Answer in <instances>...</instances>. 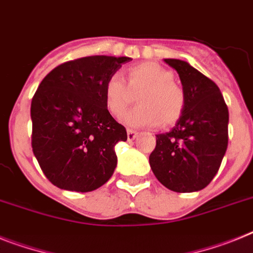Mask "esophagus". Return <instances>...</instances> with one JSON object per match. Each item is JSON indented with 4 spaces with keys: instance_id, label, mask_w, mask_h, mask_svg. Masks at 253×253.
Listing matches in <instances>:
<instances>
[{
    "instance_id": "esophagus-1",
    "label": "esophagus",
    "mask_w": 253,
    "mask_h": 253,
    "mask_svg": "<svg viewBox=\"0 0 253 253\" xmlns=\"http://www.w3.org/2000/svg\"><path fill=\"white\" fill-rule=\"evenodd\" d=\"M137 136V132L135 130H127V139L130 140V141H132V140L136 139Z\"/></svg>"
}]
</instances>
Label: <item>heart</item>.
<instances>
[{
    "mask_svg": "<svg viewBox=\"0 0 253 253\" xmlns=\"http://www.w3.org/2000/svg\"><path fill=\"white\" fill-rule=\"evenodd\" d=\"M127 86L118 74L104 84V103L112 116L121 117L137 94L139 107L125 114L123 122L133 128L173 125L185 109V92L172 80V73L154 61H145L126 71Z\"/></svg>",
    "mask_w": 253,
    "mask_h": 253,
    "instance_id": "b5f03b06",
    "label": "heart"
}]
</instances>
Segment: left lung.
I'll list each match as a JSON object with an SVG mask.
<instances>
[{"label":"left lung","mask_w":253,"mask_h":253,"mask_svg":"<svg viewBox=\"0 0 253 253\" xmlns=\"http://www.w3.org/2000/svg\"><path fill=\"white\" fill-rule=\"evenodd\" d=\"M176 69L185 92V109L169 132L157 135L149 163L158 181L177 193L198 192L217 173L228 148L229 110L217 84L179 59Z\"/></svg>","instance_id":"left-lung-1"}]
</instances>
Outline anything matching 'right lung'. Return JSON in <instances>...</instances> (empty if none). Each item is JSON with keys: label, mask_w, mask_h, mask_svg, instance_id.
<instances>
[{"label": "right lung", "mask_w": 253, "mask_h": 253, "mask_svg": "<svg viewBox=\"0 0 253 253\" xmlns=\"http://www.w3.org/2000/svg\"><path fill=\"white\" fill-rule=\"evenodd\" d=\"M130 60L95 55L67 61L38 86L31 104L32 149L55 186L92 192L113 175L114 146L127 132L105 108L104 84Z\"/></svg>", "instance_id": "add662e5"}]
</instances>
